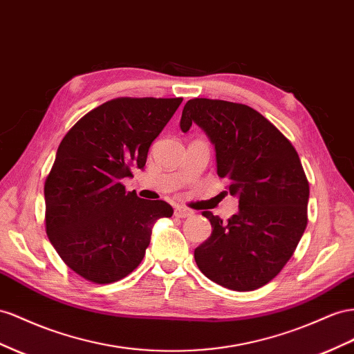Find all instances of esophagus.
Returning <instances> with one entry per match:
<instances>
[{"instance_id":"obj_1","label":"esophagus","mask_w":354,"mask_h":354,"mask_svg":"<svg viewBox=\"0 0 354 354\" xmlns=\"http://www.w3.org/2000/svg\"><path fill=\"white\" fill-rule=\"evenodd\" d=\"M174 216L178 218H186V217L194 216V212H190L189 208H185V207H177L174 212Z\"/></svg>"}]
</instances>
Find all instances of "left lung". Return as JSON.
I'll return each instance as SVG.
<instances>
[{"label": "left lung", "instance_id": "left-lung-1", "mask_svg": "<svg viewBox=\"0 0 354 354\" xmlns=\"http://www.w3.org/2000/svg\"><path fill=\"white\" fill-rule=\"evenodd\" d=\"M192 122L214 145L217 176L229 181L227 192L240 207L227 222L203 213L213 232L195 248V262L223 288L259 289L289 262L307 227L310 185L299 156L268 119L245 104L189 100L181 131Z\"/></svg>", "mask_w": 354, "mask_h": 354}]
</instances>
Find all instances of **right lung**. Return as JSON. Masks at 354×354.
I'll return each instance as SVG.
<instances>
[{
  "instance_id": "obj_1",
  "label": "right lung",
  "mask_w": 354,
  "mask_h": 354,
  "mask_svg": "<svg viewBox=\"0 0 354 354\" xmlns=\"http://www.w3.org/2000/svg\"><path fill=\"white\" fill-rule=\"evenodd\" d=\"M183 98H114L66 132L44 183L46 234L65 265L109 284L129 275L150 244L151 226L173 216L165 201L127 192L122 178L145 168L151 142Z\"/></svg>"
}]
</instances>
